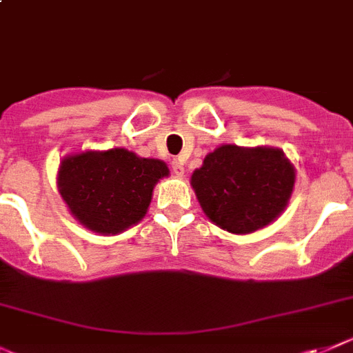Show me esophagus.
Masks as SVG:
<instances>
[{
	"label": "esophagus",
	"mask_w": 353,
	"mask_h": 353,
	"mask_svg": "<svg viewBox=\"0 0 353 353\" xmlns=\"http://www.w3.org/2000/svg\"><path fill=\"white\" fill-rule=\"evenodd\" d=\"M171 170H173V173L176 174V176H183V173H185L183 164L180 160H173V162H171Z\"/></svg>",
	"instance_id": "34e87169"
}]
</instances>
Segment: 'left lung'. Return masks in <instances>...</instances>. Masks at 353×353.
<instances>
[{
	"mask_svg": "<svg viewBox=\"0 0 353 353\" xmlns=\"http://www.w3.org/2000/svg\"><path fill=\"white\" fill-rule=\"evenodd\" d=\"M296 171L278 148L223 144L191 174L202 211L232 234L263 229L283 212L292 194Z\"/></svg>",
	"mask_w": 353,
	"mask_h": 353,
	"instance_id": "left-lung-1",
	"label": "left lung"
}]
</instances>
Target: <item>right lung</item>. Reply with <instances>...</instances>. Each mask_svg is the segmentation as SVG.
I'll use <instances>...</instances> for the list:
<instances>
[{"label": "right lung", "instance_id": "1", "mask_svg": "<svg viewBox=\"0 0 353 353\" xmlns=\"http://www.w3.org/2000/svg\"><path fill=\"white\" fill-rule=\"evenodd\" d=\"M170 174L162 160L124 148L83 151L61 160L57 188L70 212L99 234H119L145 216L153 188Z\"/></svg>", "mask_w": 353, "mask_h": 353}]
</instances>
